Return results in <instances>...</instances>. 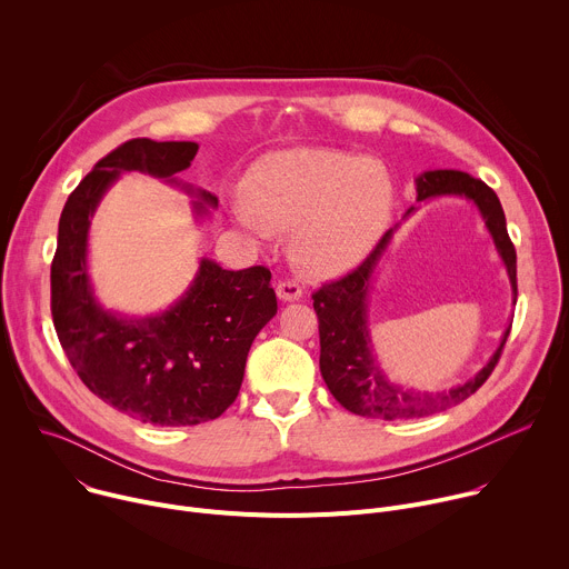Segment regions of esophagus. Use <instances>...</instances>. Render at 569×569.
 I'll return each mask as SVG.
<instances>
[{"label":"esophagus","instance_id":"34e87169","mask_svg":"<svg viewBox=\"0 0 569 569\" xmlns=\"http://www.w3.org/2000/svg\"><path fill=\"white\" fill-rule=\"evenodd\" d=\"M277 297L281 301H297L303 297V288L297 281H279L277 283Z\"/></svg>","mask_w":569,"mask_h":569}]
</instances>
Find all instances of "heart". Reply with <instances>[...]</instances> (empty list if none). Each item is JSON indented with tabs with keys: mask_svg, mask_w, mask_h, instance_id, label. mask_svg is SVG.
<instances>
[{
	"mask_svg": "<svg viewBox=\"0 0 569 569\" xmlns=\"http://www.w3.org/2000/svg\"><path fill=\"white\" fill-rule=\"evenodd\" d=\"M250 193H236V220L259 236L297 227L299 263L323 277L358 266L382 236L393 178L382 161L336 148H290L263 157Z\"/></svg>",
	"mask_w": 569,
	"mask_h": 569,
	"instance_id": "obj_1",
	"label": "heart"
}]
</instances>
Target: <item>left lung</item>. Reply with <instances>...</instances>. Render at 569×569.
<instances>
[{
  "instance_id": "1",
  "label": "left lung",
  "mask_w": 569,
  "mask_h": 569,
  "mask_svg": "<svg viewBox=\"0 0 569 569\" xmlns=\"http://www.w3.org/2000/svg\"><path fill=\"white\" fill-rule=\"evenodd\" d=\"M415 184H417V202L443 198V196H457V198L470 200L477 207L486 229H489V233L493 236L500 259L505 261L511 290H513V301H516L518 297L516 248L509 238L507 218L496 191L491 187H486L481 180L470 178L463 171H426L415 180ZM410 213H415V207L408 209L405 218ZM396 229L398 224L391 227L380 238L373 252L351 274L342 277L340 281L323 283L312 295V308L319 319V347H321L319 371L323 382H327V387L331 389V393L345 410L358 417L382 419V421H408V419L430 417L466 400L496 369L511 331V327L505 331L502 342L491 356V360L461 385H455L450 389L428 391V389L402 387L389 380L373 356L369 321H367V297H369L373 272L382 254L387 252Z\"/></svg>"
}]
</instances>
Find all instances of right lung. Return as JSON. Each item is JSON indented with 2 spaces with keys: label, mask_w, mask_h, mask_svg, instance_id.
Returning a JSON list of instances; mask_svg holds the SVG:
<instances>
[{
  "label": "right lung",
  "mask_w": 569,
  "mask_h": 569,
  "mask_svg": "<svg viewBox=\"0 0 569 569\" xmlns=\"http://www.w3.org/2000/svg\"><path fill=\"white\" fill-rule=\"evenodd\" d=\"M198 152L196 141L130 139L106 154L64 202L51 263V315L78 378L114 410L150 426H198L236 400L250 347L277 315L270 270H222L202 259L187 292L167 310L128 317L99 303L90 270L92 216L121 173L139 171L180 187L196 218L218 198L176 176Z\"/></svg>",
  "instance_id": "add662e5"
}]
</instances>
